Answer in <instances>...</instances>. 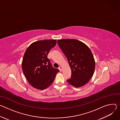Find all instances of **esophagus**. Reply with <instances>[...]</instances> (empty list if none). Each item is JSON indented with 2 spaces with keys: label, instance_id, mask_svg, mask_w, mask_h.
Segmentation results:
<instances>
[{
  "label": "esophagus",
  "instance_id": "obj_1",
  "mask_svg": "<svg viewBox=\"0 0 120 120\" xmlns=\"http://www.w3.org/2000/svg\"><path fill=\"white\" fill-rule=\"evenodd\" d=\"M59 69V70H60V71H62V67H61V66H60Z\"/></svg>",
  "mask_w": 120,
  "mask_h": 120
}]
</instances>
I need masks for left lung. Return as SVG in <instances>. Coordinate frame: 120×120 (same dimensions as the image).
I'll return each mask as SVG.
<instances>
[{"label":"left lung","instance_id":"obj_1","mask_svg":"<svg viewBox=\"0 0 120 120\" xmlns=\"http://www.w3.org/2000/svg\"><path fill=\"white\" fill-rule=\"evenodd\" d=\"M58 44L67 58L71 70L67 82L79 88L87 84L94 73L95 60L90 48L75 39L58 40Z\"/></svg>","mask_w":120,"mask_h":120}]
</instances>
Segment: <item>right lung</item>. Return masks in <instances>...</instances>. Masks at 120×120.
<instances>
[{"instance_id": "add662e5", "label": "right lung", "mask_w": 120, "mask_h": 120, "mask_svg": "<svg viewBox=\"0 0 120 120\" xmlns=\"http://www.w3.org/2000/svg\"><path fill=\"white\" fill-rule=\"evenodd\" d=\"M56 40L45 39L32 43L26 49L22 62L24 74L29 83L38 90H44L54 81L59 70L52 67L47 56L55 46Z\"/></svg>"}]
</instances>
